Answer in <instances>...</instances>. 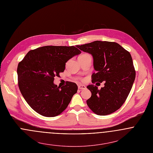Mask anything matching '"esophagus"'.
Here are the masks:
<instances>
[{
  "instance_id": "34e87169",
  "label": "esophagus",
  "mask_w": 153,
  "mask_h": 153,
  "mask_svg": "<svg viewBox=\"0 0 153 153\" xmlns=\"http://www.w3.org/2000/svg\"><path fill=\"white\" fill-rule=\"evenodd\" d=\"M78 88L79 89H85L87 87H86V86H85V85H78Z\"/></svg>"
}]
</instances>
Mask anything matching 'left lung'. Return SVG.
<instances>
[{"label":"left lung","instance_id":"left-lung-1","mask_svg":"<svg viewBox=\"0 0 153 153\" xmlns=\"http://www.w3.org/2000/svg\"><path fill=\"white\" fill-rule=\"evenodd\" d=\"M93 57L92 82L105 81L98 89L94 85L87 88L91 97L87 101L89 108L98 115H106L119 109L126 101L135 78V71L129 52L116 42L96 41L77 45Z\"/></svg>","mask_w":153,"mask_h":153}]
</instances>
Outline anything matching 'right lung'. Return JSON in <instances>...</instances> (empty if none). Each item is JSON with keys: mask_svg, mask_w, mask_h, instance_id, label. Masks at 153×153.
<instances>
[{"mask_svg": "<svg viewBox=\"0 0 153 153\" xmlns=\"http://www.w3.org/2000/svg\"><path fill=\"white\" fill-rule=\"evenodd\" d=\"M81 52L74 46H45L27 52L17 69L18 85L29 105L47 117L59 115L67 108L78 86L67 82L58 87L54 77L65 69L66 62Z\"/></svg>", "mask_w": 153, "mask_h": 153, "instance_id": "right-lung-1", "label": "right lung"}]
</instances>
